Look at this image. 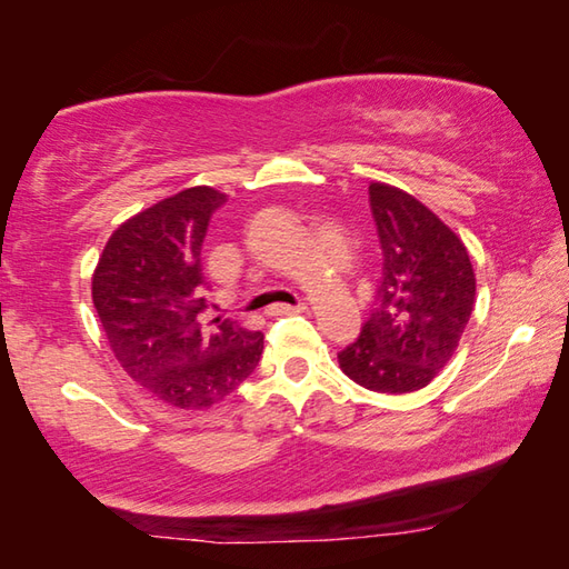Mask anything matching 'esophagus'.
<instances>
[{
	"mask_svg": "<svg viewBox=\"0 0 569 569\" xmlns=\"http://www.w3.org/2000/svg\"><path fill=\"white\" fill-rule=\"evenodd\" d=\"M306 311V303H296V306H288V303H276L268 308V316H286V313H301Z\"/></svg>",
	"mask_w": 569,
	"mask_h": 569,
	"instance_id": "1",
	"label": "esophagus"
}]
</instances>
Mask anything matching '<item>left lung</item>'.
<instances>
[{"label": "left lung", "mask_w": 569, "mask_h": 569, "mask_svg": "<svg viewBox=\"0 0 569 569\" xmlns=\"http://www.w3.org/2000/svg\"><path fill=\"white\" fill-rule=\"evenodd\" d=\"M369 203L383 253L379 306L339 366L369 391L411 393L455 356L477 278L461 238L407 190L371 182Z\"/></svg>", "instance_id": "left-lung-1"}]
</instances>
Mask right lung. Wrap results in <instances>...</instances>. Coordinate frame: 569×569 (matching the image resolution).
Returning <instances> with one entry per match:
<instances>
[{
	"mask_svg": "<svg viewBox=\"0 0 569 569\" xmlns=\"http://www.w3.org/2000/svg\"><path fill=\"white\" fill-rule=\"evenodd\" d=\"M226 192L180 190L114 230L92 273V303L114 359L132 381L176 409H210L243 383L263 333L236 321L198 323L208 303L200 248Z\"/></svg>",
	"mask_w": 569,
	"mask_h": 569,
	"instance_id": "right-lung-1",
	"label": "right lung"
}]
</instances>
